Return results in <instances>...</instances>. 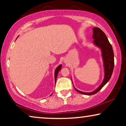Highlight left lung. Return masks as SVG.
<instances>
[{"mask_svg": "<svg viewBox=\"0 0 126 126\" xmlns=\"http://www.w3.org/2000/svg\"><path fill=\"white\" fill-rule=\"evenodd\" d=\"M93 39L94 43L96 46L100 48L102 53V57L104 63V78L101 85L92 92H83L76 89L77 92L87 95H92L99 92L110 80L114 67V54L112 45L110 44L107 36L104 32L98 27L93 28Z\"/></svg>", "mask_w": 126, "mask_h": 126, "instance_id": "left-lung-1", "label": "left lung"}]
</instances>
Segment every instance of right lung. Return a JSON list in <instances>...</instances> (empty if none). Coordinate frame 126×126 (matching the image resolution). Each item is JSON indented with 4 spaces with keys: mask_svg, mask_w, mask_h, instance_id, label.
Listing matches in <instances>:
<instances>
[{
    "mask_svg": "<svg viewBox=\"0 0 126 126\" xmlns=\"http://www.w3.org/2000/svg\"><path fill=\"white\" fill-rule=\"evenodd\" d=\"M62 68V65H60L59 66H58L57 68H56V70H55V73H54V77H55V83H56V80H57V75H58V72L60 70H61V69Z\"/></svg>",
    "mask_w": 126,
    "mask_h": 126,
    "instance_id": "1",
    "label": "right lung"
}]
</instances>
